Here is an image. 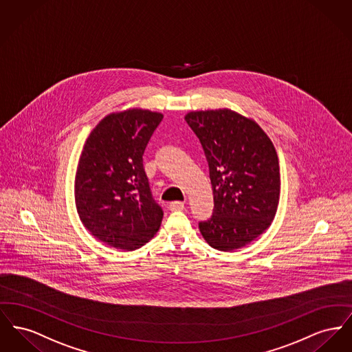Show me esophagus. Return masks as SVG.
Returning <instances> with one entry per match:
<instances>
[{
  "mask_svg": "<svg viewBox=\"0 0 352 352\" xmlns=\"http://www.w3.org/2000/svg\"><path fill=\"white\" fill-rule=\"evenodd\" d=\"M184 208H185V204H184V202H178V201L171 202V204L168 205V210H170V211H182Z\"/></svg>",
  "mask_w": 352,
  "mask_h": 352,
  "instance_id": "34e87169",
  "label": "esophagus"
}]
</instances>
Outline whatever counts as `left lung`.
<instances>
[{
    "label": "left lung",
    "mask_w": 352,
    "mask_h": 352,
    "mask_svg": "<svg viewBox=\"0 0 352 352\" xmlns=\"http://www.w3.org/2000/svg\"><path fill=\"white\" fill-rule=\"evenodd\" d=\"M185 120L204 147L214 194L212 215L199 231L211 248H243L269 228L278 208L275 147L259 124L228 109L191 111Z\"/></svg>",
    "instance_id": "obj_1"
}]
</instances>
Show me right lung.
Returning <instances> with one entry per match:
<instances>
[{
	"label": "right lung",
	"mask_w": 352,
	"mask_h": 352,
	"mask_svg": "<svg viewBox=\"0 0 352 352\" xmlns=\"http://www.w3.org/2000/svg\"><path fill=\"white\" fill-rule=\"evenodd\" d=\"M161 113L130 109L104 117L87 137L76 174V206L97 239L124 251L147 243L164 211L153 198L144 153Z\"/></svg>",
	"instance_id": "obj_1"
}]
</instances>
